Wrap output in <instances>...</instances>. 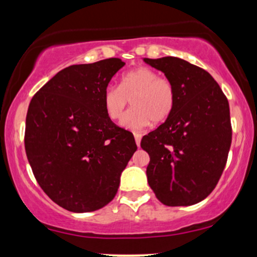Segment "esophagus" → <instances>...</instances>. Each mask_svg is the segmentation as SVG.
I'll list each match as a JSON object with an SVG mask.
<instances>
[{"instance_id": "obj_1", "label": "esophagus", "mask_w": 257, "mask_h": 257, "mask_svg": "<svg viewBox=\"0 0 257 257\" xmlns=\"http://www.w3.org/2000/svg\"><path fill=\"white\" fill-rule=\"evenodd\" d=\"M134 138H135V143H137V145L140 147V141H141V134H139V133H134Z\"/></svg>"}]
</instances>
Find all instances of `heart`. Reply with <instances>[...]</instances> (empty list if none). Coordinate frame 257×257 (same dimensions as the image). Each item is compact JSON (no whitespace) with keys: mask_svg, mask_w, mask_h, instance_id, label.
I'll return each mask as SVG.
<instances>
[{"mask_svg":"<svg viewBox=\"0 0 257 257\" xmlns=\"http://www.w3.org/2000/svg\"><path fill=\"white\" fill-rule=\"evenodd\" d=\"M175 87L167 77H161L150 67H138L124 73L118 85L110 84L102 94V104L107 117L118 120L129 104L120 124L129 131H143L150 125L163 123L172 114L175 105Z\"/></svg>","mask_w":257,"mask_h":257,"instance_id":"obj_1","label":"heart"}]
</instances>
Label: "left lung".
<instances>
[{"mask_svg": "<svg viewBox=\"0 0 257 257\" xmlns=\"http://www.w3.org/2000/svg\"><path fill=\"white\" fill-rule=\"evenodd\" d=\"M175 87L166 122L141 139L150 155V187L168 206L192 205L209 196L222 175L232 143L228 100L209 72L184 59L144 58Z\"/></svg>", "mask_w": 257, "mask_h": 257, "instance_id": "1", "label": "left lung"}]
</instances>
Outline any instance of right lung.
Here are the masks:
<instances>
[{
    "label": "right lung",
    "instance_id": "right-lung-1",
    "mask_svg": "<svg viewBox=\"0 0 257 257\" xmlns=\"http://www.w3.org/2000/svg\"><path fill=\"white\" fill-rule=\"evenodd\" d=\"M124 63L71 65L32 96L25 151L44 193L61 208L88 213L107 205L137 151L134 135L106 114L102 94Z\"/></svg>",
    "mask_w": 257,
    "mask_h": 257
}]
</instances>
